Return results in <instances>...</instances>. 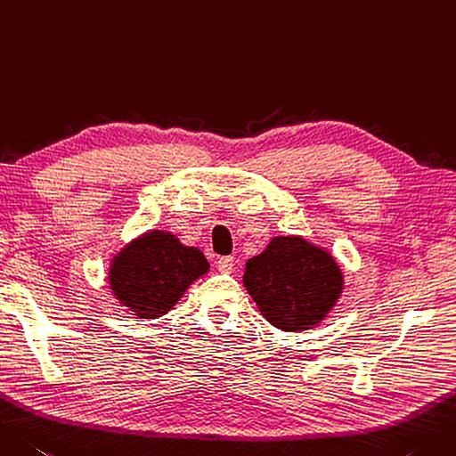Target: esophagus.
I'll use <instances>...</instances> for the list:
<instances>
[{"label": "esophagus", "mask_w": 456, "mask_h": 456, "mask_svg": "<svg viewBox=\"0 0 456 456\" xmlns=\"http://www.w3.org/2000/svg\"><path fill=\"white\" fill-rule=\"evenodd\" d=\"M233 266H235V258L233 256H221L219 261H217V269L221 273H231V271H233Z\"/></svg>", "instance_id": "obj_1"}]
</instances>
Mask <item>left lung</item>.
<instances>
[{
    "instance_id": "obj_1",
    "label": "left lung",
    "mask_w": 456,
    "mask_h": 456,
    "mask_svg": "<svg viewBox=\"0 0 456 456\" xmlns=\"http://www.w3.org/2000/svg\"><path fill=\"white\" fill-rule=\"evenodd\" d=\"M243 284L258 312L284 332L324 322L344 292V273L328 248L300 235H276L248 258Z\"/></svg>"
}]
</instances>
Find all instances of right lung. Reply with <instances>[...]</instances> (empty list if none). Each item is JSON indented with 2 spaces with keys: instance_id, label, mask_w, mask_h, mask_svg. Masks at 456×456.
<instances>
[{
  "instance_id": "add662e5",
  "label": "right lung",
  "mask_w": 456,
  "mask_h": 456,
  "mask_svg": "<svg viewBox=\"0 0 456 456\" xmlns=\"http://www.w3.org/2000/svg\"><path fill=\"white\" fill-rule=\"evenodd\" d=\"M209 271L198 247L183 245L166 229H150L120 247L109 265V289L128 314L156 320Z\"/></svg>"
}]
</instances>
